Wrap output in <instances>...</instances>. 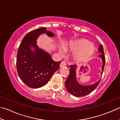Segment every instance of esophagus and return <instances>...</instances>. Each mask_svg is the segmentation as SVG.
I'll use <instances>...</instances> for the list:
<instances>
[{"mask_svg": "<svg viewBox=\"0 0 120 120\" xmlns=\"http://www.w3.org/2000/svg\"><path fill=\"white\" fill-rule=\"evenodd\" d=\"M66 66V64L64 61H62L60 64V68H63V67H65Z\"/></svg>", "mask_w": 120, "mask_h": 120, "instance_id": "esophagus-1", "label": "esophagus"}]
</instances>
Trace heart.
Returning a JSON list of instances; mask_svg holds the SVG:
<instances>
[{"label": "heart", "mask_w": 120, "mask_h": 120, "mask_svg": "<svg viewBox=\"0 0 120 120\" xmlns=\"http://www.w3.org/2000/svg\"><path fill=\"white\" fill-rule=\"evenodd\" d=\"M65 50L74 52V56L79 60H84L90 57L94 53L95 48L87 39H81L76 42L64 45L60 50V54H63Z\"/></svg>", "instance_id": "1"}]
</instances>
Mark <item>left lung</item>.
I'll list each match as a JSON object with an SVG mask.
<instances>
[{
  "instance_id": "8db88e82",
  "label": "left lung",
  "mask_w": 120,
  "mask_h": 120,
  "mask_svg": "<svg viewBox=\"0 0 120 120\" xmlns=\"http://www.w3.org/2000/svg\"><path fill=\"white\" fill-rule=\"evenodd\" d=\"M98 50L101 52V54L99 56L102 58L103 62V65L102 67V72L101 73V75H102L105 64V58L104 56L103 47L102 44H100L98 48ZM70 74L65 81V84L66 88L68 92L73 96H76V97H82V96L87 95L95 90L99 84L101 79L98 82L94 83L93 85L90 86H83L80 85L76 80V65H70Z\"/></svg>"
}]
</instances>
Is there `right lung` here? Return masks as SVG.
Here are the masks:
<instances>
[{
	"mask_svg": "<svg viewBox=\"0 0 120 120\" xmlns=\"http://www.w3.org/2000/svg\"><path fill=\"white\" fill-rule=\"evenodd\" d=\"M52 37L54 34L41 27L30 31L25 35L18 47L16 68L19 77L28 87L37 89L43 86L58 70L61 61L55 62L51 56L38 47L37 37L41 34ZM31 46L35 51L30 49Z\"/></svg>",
	"mask_w": 120,
	"mask_h": 120,
	"instance_id": "right-lung-1",
	"label": "right lung"
}]
</instances>
